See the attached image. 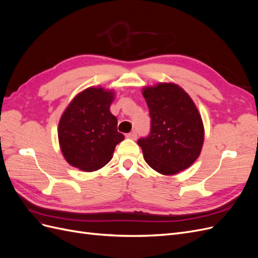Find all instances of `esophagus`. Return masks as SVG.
<instances>
[{
  "label": "esophagus",
  "instance_id": "esophagus-1",
  "mask_svg": "<svg viewBox=\"0 0 258 258\" xmlns=\"http://www.w3.org/2000/svg\"><path fill=\"white\" fill-rule=\"evenodd\" d=\"M137 137H138V135H137L136 131H132V132H130V134L127 135V138L130 139V140H136Z\"/></svg>",
  "mask_w": 258,
  "mask_h": 258
}]
</instances>
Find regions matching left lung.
<instances>
[{
    "label": "left lung",
    "mask_w": 258,
    "mask_h": 258,
    "mask_svg": "<svg viewBox=\"0 0 258 258\" xmlns=\"http://www.w3.org/2000/svg\"><path fill=\"white\" fill-rule=\"evenodd\" d=\"M151 134L139 139L144 159L155 171L173 175L190 167L202 150L205 128L196 104L183 88L159 83L143 88Z\"/></svg>",
    "instance_id": "8db88e82"
}]
</instances>
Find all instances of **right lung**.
<instances>
[{
	"mask_svg": "<svg viewBox=\"0 0 258 258\" xmlns=\"http://www.w3.org/2000/svg\"><path fill=\"white\" fill-rule=\"evenodd\" d=\"M114 98L112 90L89 87L80 92L62 114L59 145L71 166L92 172L112 159L115 146L124 139L117 131V119L110 111Z\"/></svg>",
	"mask_w": 258,
	"mask_h": 258,
	"instance_id": "right-lung-1",
	"label": "right lung"
}]
</instances>
